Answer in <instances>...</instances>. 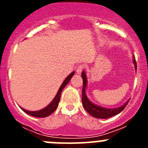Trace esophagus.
<instances>
[{
    "mask_svg": "<svg viewBox=\"0 0 148 148\" xmlns=\"http://www.w3.org/2000/svg\"><path fill=\"white\" fill-rule=\"evenodd\" d=\"M85 66L84 64H80L78 66H77V74H81V72L82 71V70L84 69Z\"/></svg>",
    "mask_w": 148,
    "mask_h": 148,
    "instance_id": "1",
    "label": "esophagus"
}]
</instances>
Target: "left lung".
Here are the masks:
<instances>
[{"label": "left lung", "mask_w": 148, "mask_h": 148, "mask_svg": "<svg viewBox=\"0 0 148 148\" xmlns=\"http://www.w3.org/2000/svg\"><path fill=\"white\" fill-rule=\"evenodd\" d=\"M134 64L135 65V69H137V63L136 61H133ZM82 77L83 79V88H82V104L84 108L86 110V111L89 113L90 115L93 116V117H96V118L99 119H106L109 118V117H113L114 115H117L119 113H120L125 108L127 105L128 102L130 100H127L125 104L120 107L118 108H113V109H107L104 108V107H99L97 105H95V104L92 103L86 97V95L85 92H86V77L85 73L82 72Z\"/></svg>", "instance_id": "8db88e82"}]
</instances>
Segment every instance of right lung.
Instances as JSON below:
<instances>
[{"label":"right lung","instance_id":"obj_1","mask_svg":"<svg viewBox=\"0 0 148 148\" xmlns=\"http://www.w3.org/2000/svg\"><path fill=\"white\" fill-rule=\"evenodd\" d=\"M74 72L71 73V74H70L69 75L68 77L65 79V80L64 81V82L62 83V86H61L60 88H59V91H58L57 94H56V97H55V98L53 99V100L52 101V102H51L50 104H49V105H48L46 107H45L44 109H43V110H39V111L31 112V111H27V110H24V109L21 108H21L22 110L25 112L27 113V114H29V115L33 116V117H47V116L50 115V114H52V113H53V112L56 110V108L58 107L59 100H60L61 94H62V90H63L64 88L65 87L66 85L69 83V82L70 81V79H71V78L73 77V75H74Z\"/></svg>","mask_w":148,"mask_h":148}]
</instances>
